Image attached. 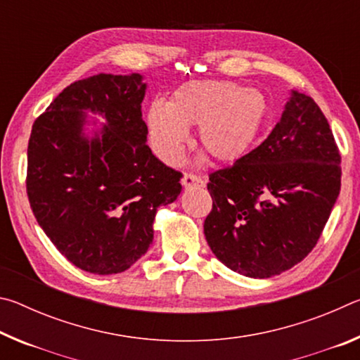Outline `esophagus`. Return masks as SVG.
Instances as JSON below:
<instances>
[{
	"label": "esophagus",
	"instance_id": "34e87169",
	"mask_svg": "<svg viewBox=\"0 0 360 360\" xmlns=\"http://www.w3.org/2000/svg\"><path fill=\"white\" fill-rule=\"evenodd\" d=\"M181 182L184 187H203L206 184V181L203 178H200V176L193 173H186L182 176Z\"/></svg>",
	"mask_w": 360,
	"mask_h": 360
}]
</instances>
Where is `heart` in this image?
I'll return each instance as SVG.
<instances>
[{
	"label": "heart",
	"mask_w": 360,
	"mask_h": 360,
	"mask_svg": "<svg viewBox=\"0 0 360 360\" xmlns=\"http://www.w3.org/2000/svg\"><path fill=\"white\" fill-rule=\"evenodd\" d=\"M266 103L257 90L227 81H192L172 98L148 111L150 143L167 162H176L187 141V129L198 127L197 141L217 162L246 154L264 124Z\"/></svg>",
	"instance_id": "b5f03b06"
}]
</instances>
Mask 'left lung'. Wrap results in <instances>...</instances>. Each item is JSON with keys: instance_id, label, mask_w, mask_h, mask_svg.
<instances>
[{"instance_id": "1", "label": "left lung", "mask_w": 360, "mask_h": 360, "mask_svg": "<svg viewBox=\"0 0 360 360\" xmlns=\"http://www.w3.org/2000/svg\"><path fill=\"white\" fill-rule=\"evenodd\" d=\"M341 157L311 96L292 90L264 143L210 174L206 241L225 266L270 278L302 262L326 227L341 186Z\"/></svg>"}]
</instances>
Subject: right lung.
I'll use <instances>...</instances> for the list:
<instances>
[{"label":"right lung","instance_id":"obj_1","mask_svg":"<svg viewBox=\"0 0 360 360\" xmlns=\"http://www.w3.org/2000/svg\"><path fill=\"white\" fill-rule=\"evenodd\" d=\"M144 95L138 72H100L68 85L30 135L27 193L36 221L62 255L94 275L125 271L146 254L158 206L182 188V174L146 144ZM87 112L107 120L92 139L83 133Z\"/></svg>","mask_w":360,"mask_h":360}]
</instances>
